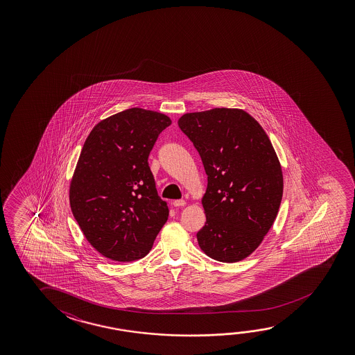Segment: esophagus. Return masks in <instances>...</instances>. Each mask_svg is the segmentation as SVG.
Here are the masks:
<instances>
[{
  "label": "esophagus",
  "mask_w": 355,
  "mask_h": 355,
  "mask_svg": "<svg viewBox=\"0 0 355 355\" xmlns=\"http://www.w3.org/2000/svg\"><path fill=\"white\" fill-rule=\"evenodd\" d=\"M173 205L177 207V208H180V207H184V205H186V200H183V199H178V200H175V202H173Z\"/></svg>",
  "instance_id": "obj_1"
}]
</instances>
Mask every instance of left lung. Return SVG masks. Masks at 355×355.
<instances>
[{"label": "left lung", "mask_w": 355, "mask_h": 355, "mask_svg": "<svg viewBox=\"0 0 355 355\" xmlns=\"http://www.w3.org/2000/svg\"><path fill=\"white\" fill-rule=\"evenodd\" d=\"M178 126L208 175L202 199L207 221L198 244L216 261H241L261 244L279 213L284 177L272 144L240 109L189 112Z\"/></svg>", "instance_id": "left-lung-1"}]
</instances>
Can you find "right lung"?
I'll use <instances>...</instances> for the list:
<instances>
[{"label": "right lung", "mask_w": 355, "mask_h": 355, "mask_svg": "<svg viewBox=\"0 0 355 355\" xmlns=\"http://www.w3.org/2000/svg\"><path fill=\"white\" fill-rule=\"evenodd\" d=\"M171 123L161 112L132 107L100 121L83 146L70 208L87 241L110 260L142 259L168 219L148 156Z\"/></svg>", "instance_id": "add662e5"}]
</instances>
